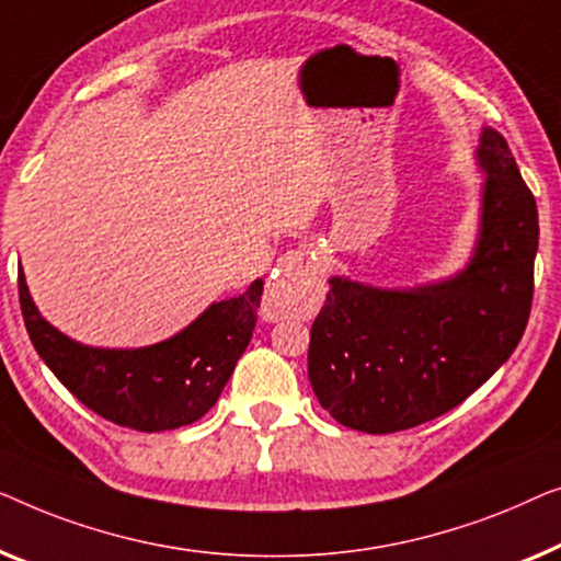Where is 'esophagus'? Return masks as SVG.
<instances>
[{"label":"esophagus","instance_id":"esophagus-1","mask_svg":"<svg viewBox=\"0 0 561 561\" xmlns=\"http://www.w3.org/2000/svg\"><path fill=\"white\" fill-rule=\"evenodd\" d=\"M325 297V274L302 249L279 256L270 284L264 291L266 312L279 318H307L318 310Z\"/></svg>","mask_w":561,"mask_h":561}]
</instances>
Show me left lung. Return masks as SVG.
I'll return each mask as SVG.
<instances>
[{
    "mask_svg": "<svg viewBox=\"0 0 561 561\" xmlns=\"http://www.w3.org/2000/svg\"><path fill=\"white\" fill-rule=\"evenodd\" d=\"M480 239L468 270L416 289L330 279L310 330L307 374L343 427H420L480 389L524 335L534 299L539 213L508 141L485 129Z\"/></svg>",
    "mask_w": 561,
    "mask_h": 561,
    "instance_id": "obj_1",
    "label": "left lung"
}]
</instances>
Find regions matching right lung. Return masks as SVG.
Masks as SVG:
<instances>
[{"label":"right lung","mask_w":561,"mask_h":561,"mask_svg":"<svg viewBox=\"0 0 561 561\" xmlns=\"http://www.w3.org/2000/svg\"><path fill=\"white\" fill-rule=\"evenodd\" d=\"M20 307L35 351L73 397L104 420L137 432L198 422L216 404L256 325L262 279L210 305L170 341L137 351L89 348L47 322L18 274Z\"/></svg>","instance_id":"1"}]
</instances>
